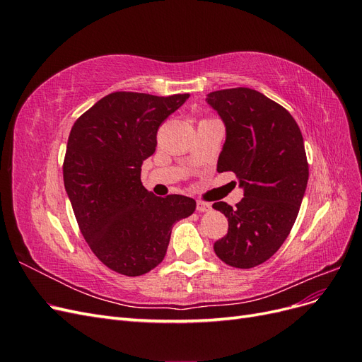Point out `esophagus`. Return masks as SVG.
Instances as JSON below:
<instances>
[{"mask_svg": "<svg viewBox=\"0 0 362 362\" xmlns=\"http://www.w3.org/2000/svg\"><path fill=\"white\" fill-rule=\"evenodd\" d=\"M196 210H198L199 213H206L211 210V205L208 202H204V201H198L196 202Z\"/></svg>", "mask_w": 362, "mask_h": 362, "instance_id": "obj_1", "label": "esophagus"}]
</instances>
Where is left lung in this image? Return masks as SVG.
I'll return each instance as SVG.
<instances>
[{"label": "left lung", "instance_id": "left-lung-1", "mask_svg": "<svg viewBox=\"0 0 362 362\" xmlns=\"http://www.w3.org/2000/svg\"><path fill=\"white\" fill-rule=\"evenodd\" d=\"M205 101L226 131L217 172H234L245 196L235 208L213 204L229 223L214 252L228 266L255 267L282 246L298 217L308 182L303 137L286 108L247 87L211 92Z\"/></svg>", "mask_w": 362, "mask_h": 362}]
</instances>
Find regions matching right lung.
Returning <instances> with one entry per match:
<instances>
[{"label": "right lung", "instance_id": "obj_1", "mask_svg": "<svg viewBox=\"0 0 362 362\" xmlns=\"http://www.w3.org/2000/svg\"><path fill=\"white\" fill-rule=\"evenodd\" d=\"M189 96L115 92L71 129L64 189L87 245L120 275L140 276L157 267L166 255L173 223L196 210L194 199L181 194L158 198L140 181L141 164L156 152L158 127Z\"/></svg>", "mask_w": 362, "mask_h": 362}]
</instances>
